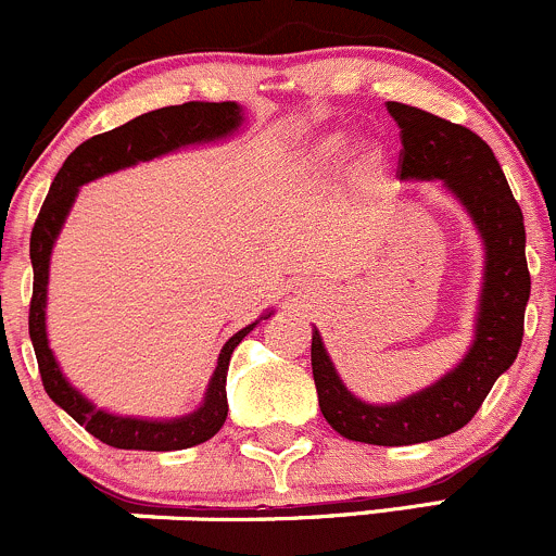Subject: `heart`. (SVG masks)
Segmentation results:
<instances>
[{
  "label": "heart",
  "mask_w": 556,
  "mask_h": 556,
  "mask_svg": "<svg viewBox=\"0 0 556 556\" xmlns=\"http://www.w3.org/2000/svg\"><path fill=\"white\" fill-rule=\"evenodd\" d=\"M343 153L345 135L329 131V135L316 137L305 148V162L313 173H329ZM345 175H349L351 186L356 191H362V194H376V191H381L383 184H387V153H383V148L372 140H362L349 153Z\"/></svg>",
  "instance_id": "b5f03b06"
}]
</instances>
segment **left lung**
<instances>
[{"label": "left lung", "instance_id": "8db88e82", "mask_svg": "<svg viewBox=\"0 0 556 556\" xmlns=\"http://www.w3.org/2000/svg\"><path fill=\"white\" fill-rule=\"evenodd\" d=\"M397 121L403 151L400 180H441L463 205L483 243V283L470 349L457 367L397 403H365L349 392L313 329L311 365L318 408L334 432L372 446H410L463 430L489 389L514 365L525 334L530 270L525 256V216L492 148L465 126L387 102Z\"/></svg>", "mask_w": 556, "mask_h": 556}]
</instances>
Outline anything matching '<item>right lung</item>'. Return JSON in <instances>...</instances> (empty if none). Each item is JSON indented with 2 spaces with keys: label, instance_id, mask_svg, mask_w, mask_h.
I'll use <instances>...</instances> for the list:
<instances>
[{
  "label": "right lung",
  "instance_id": "add662e5",
  "mask_svg": "<svg viewBox=\"0 0 556 556\" xmlns=\"http://www.w3.org/2000/svg\"><path fill=\"white\" fill-rule=\"evenodd\" d=\"M243 124L245 115L238 102H186L142 113L137 118L126 121L124 126H115L104 135L80 142L70 153L67 162L62 164L46 202H42L29 243L31 270H35V289H31L29 305V338L31 345H35L37 365H40L42 387H46L48 397L108 446L137 448V452H178V448H191L211 441L227 421L229 356L256 324L273 316V311L262 313L254 324L235 332L224 343L216 370L207 381L205 397H202L197 410L186 416H175V419H140V416L110 414V410L97 408L84 392H78L67 381L51 345H48L46 307L53 245H56L64 222L73 211L75 200H78L80 186L91 184L102 175L135 167L140 162H151V159L164 156V153L180 151V148L227 140Z\"/></svg>",
  "mask_w": 556,
  "mask_h": 556
}]
</instances>
